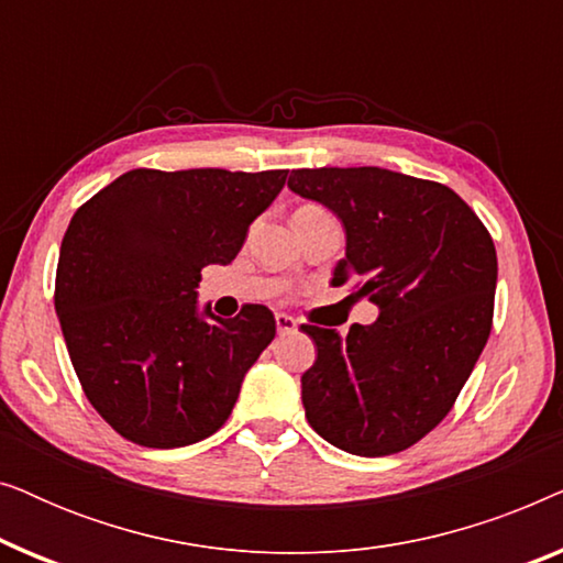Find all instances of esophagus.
I'll use <instances>...</instances> for the list:
<instances>
[{"label":"esophagus","mask_w":563,"mask_h":563,"mask_svg":"<svg viewBox=\"0 0 563 563\" xmlns=\"http://www.w3.org/2000/svg\"><path fill=\"white\" fill-rule=\"evenodd\" d=\"M276 330H279L282 335H284V333H295V330H297V320L291 318V314L279 312V314H276Z\"/></svg>","instance_id":"esophagus-1"}]
</instances>
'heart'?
<instances>
[{
  "label": "heart",
  "mask_w": 563,
  "mask_h": 563,
  "mask_svg": "<svg viewBox=\"0 0 563 563\" xmlns=\"http://www.w3.org/2000/svg\"><path fill=\"white\" fill-rule=\"evenodd\" d=\"M305 210H318V207H305Z\"/></svg>",
  "instance_id": "heart-1"
}]
</instances>
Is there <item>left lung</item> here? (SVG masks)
I'll return each instance as SVG.
<instances>
[{"mask_svg": "<svg viewBox=\"0 0 563 563\" xmlns=\"http://www.w3.org/2000/svg\"><path fill=\"white\" fill-rule=\"evenodd\" d=\"M289 189L343 222L333 287L379 307L349 335L302 325L318 349L302 374L307 422L353 456L410 449L449 415L487 345L492 235L453 189L389 168H297Z\"/></svg>", "mask_w": 563, "mask_h": 563, "instance_id": "obj_1", "label": "left lung"}]
</instances>
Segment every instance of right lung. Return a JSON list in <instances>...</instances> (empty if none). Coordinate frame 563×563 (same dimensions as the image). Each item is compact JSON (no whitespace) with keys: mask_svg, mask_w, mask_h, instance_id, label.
<instances>
[{"mask_svg":"<svg viewBox=\"0 0 563 563\" xmlns=\"http://www.w3.org/2000/svg\"><path fill=\"white\" fill-rule=\"evenodd\" d=\"M287 174L133 168L68 222L56 314L84 395L122 438L181 449L225 426L276 320L264 305L199 310V272L238 256Z\"/></svg>","mask_w":563,"mask_h":563,"instance_id":"add662e5","label":"right lung"}]
</instances>
